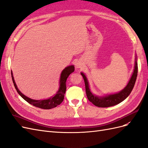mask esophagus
I'll return each mask as SVG.
<instances>
[{"instance_id": "esophagus-1", "label": "esophagus", "mask_w": 148, "mask_h": 148, "mask_svg": "<svg viewBox=\"0 0 148 148\" xmlns=\"http://www.w3.org/2000/svg\"><path fill=\"white\" fill-rule=\"evenodd\" d=\"M75 66H76V68H77V69H82V68H83V62H82V61H80V60L77 61V63H76Z\"/></svg>"}]
</instances>
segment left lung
<instances>
[{
    "label": "left lung",
    "mask_w": 148,
    "mask_h": 148,
    "mask_svg": "<svg viewBox=\"0 0 148 148\" xmlns=\"http://www.w3.org/2000/svg\"><path fill=\"white\" fill-rule=\"evenodd\" d=\"M138 74V63H137V57L135 56V66H134L133 72L132 77L130 79L127 86H125L122 90L120 91L110 94V95H106L102 96H97L93 94L89 88V84L88 82L86 76L83 72H81V75L84 79L85 83V89H86V93L88 100L92 102V104L99 107H109L113 106H115L119 103L122 102L130 95L132 89L135 86L136 80Z\"/></svg>",
    "instance_id": "8db88e82"
}]
</instances>
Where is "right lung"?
<instances>
[{"mask_svg":"<svg viewBox=\"0 0 148 148\" xmlns=\"http://www.w3.org/2000/svg\"><path fill=\"white\" fill-rule=\"evenodd\" d=\"M75 70V66L74 65H70L65 67V68L62 70V73L60 74V81H59V88L58 89L57 92L56 93L54 96L51 97L50 98H48L47 99H42V100H35L32 99L31 98L26 96L24 95L23 93L21 92V91L18 88L16 84L15 83L14 78H13V75L12 71H11L12 74V81L14 84V86L16 89V91L19 94L20 96L25 99L26 102H28L29 104L33 105L35 107H39V108L43 109H51L54 107H57V106L60 105L62 102L64 101V95L66 91V82L67 78L69 76L73 73Z\"/></svg>","mask_w":148,"mask_h":148,"instance_id":"right-lung-1","label":"right lung"}]
</instances>
